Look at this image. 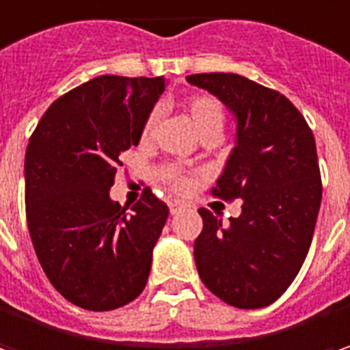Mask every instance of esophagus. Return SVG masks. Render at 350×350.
<instances>
[{
  "instance_id": "esophagus-1",
  "label": "esophagus",
  "mask_w": 350,
  "mask_h": 350,
  "mask_svg": "<svg viewBox=\"0 0 350 350\" xmlns=\"http://www.w3.org/2000/svg\"><path fill=\"white\" fill-rule=\"evenodd\" d=\"M180 211H182V205L170 204V215H176V213H180Z\"/></svg>"
}]
</instances>
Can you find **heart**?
<instances>
[{"instance_id":"obj_1","label":"heart","mask_w":350,"mask_h":350,"mask_svg":"<svg viewBox=\"0 0 350 350\" xmlns=\"http://www.w3.org/2000/svg\"><path fill=\"white\" fill-rule=\"evenodd\" d=\"M186 111L190 117L193 129L198 131L200 137L209 135V133H217L221 135L223 125H225V109L219 101L215 98H209V96H198V98H191L186 105ZM157 121H159V111H150L148 117L143 123V129H141V139L148 141L154 133L157 127ZM180 186H184V180L178 182Z\"/></svg>"}]
</instances>
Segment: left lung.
<instances>
[{
	"mask_svg": "<svg viewBox=\"0 0 350 350\" xmlns=\"http://www.w3.org/2000/svg\"><path fill=\"white\" fill-rule=\"evenodd\" d=\"M186 80L235 117V146L213 193L243 202L229 223L200 209V278L229 306L265 308L288 290L312 245L321 205L313 133L290 99L245 76L211 72Z\"/></svg>",
	"mask_w": 350,
	"mask_h": 350,
	"instance_id": "8db88e82",
	"label": "left lung"
}]
</instances>
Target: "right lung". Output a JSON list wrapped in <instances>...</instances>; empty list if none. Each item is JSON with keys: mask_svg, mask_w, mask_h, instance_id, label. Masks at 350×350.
Returning a JSON list of instances; mask_svg holds the SVG:
<instances>
[{"mask_svg": "<svg viewBox=\"0 0 350 350\" xmlns=\"http://www.w3.org/2000/svg\"><path fill=\"white\" fill-rule=\"evenodd\" d=\"M164 88V76H98L56 99L29 141L31 241L51 284L78 308L109 312L145 290L168 207L146 188L127 211L109 190Z\"/></svg>", "mask_w": 350, "mask_h": 350, "instance_id": "1", "label": "right lung"}]
</instances>
